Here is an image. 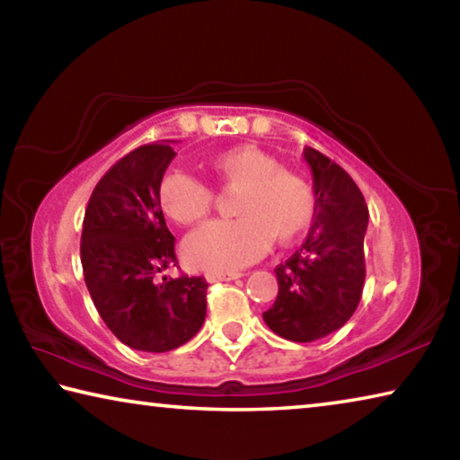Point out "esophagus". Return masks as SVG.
<instances>
[{"label":"esophagus","instance_id":"obj_1","mask_svg":"<svg viewBox=\"0 0 460 460\" xmlns=\"http://www.w3.org/2000/svg\"><path fill=\"white\" fill-rule=\"evenodd\" d=\"M241 278V274L237 271H208L207 279L208 282H229V279H237Z\"/></svg>","mask_w":460,"mask_h":460}]
</instances>
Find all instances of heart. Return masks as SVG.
<instances>
[{"label":"heart","instance_id":"obj_1","mask_svg":"<svg viewBox=\"0 0 460 460\" xmlns=\"http://www.w3.org/2000/svg\"><path fill=\"white\" fill-rule=\"evenodd\" d=\"M211 166L225 190H239L233 207L239 219L213 221L192 231L182 243V258L189 268H245L268 252L271 237L278 243H290L313 221L310 186L261 147H229L215 155ZM158 197L164 213L181 225L202 221L215 205V192L197 176L181 170L162 178Z\"/></svg>","mask_w":460,"mask_h":460}]
</instances>
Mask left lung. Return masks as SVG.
<instances>
[{
    "label": "left lung",
    "mask_w": 460,
    "mask_h": 460,
    "mask_svg": "<svg viewBox=\"0 0 460 460\" xmlns=\"http://www.w3.org/2000/svg\"><path fill=\"white\" fill-rule=\"evenodd\" d=\"M314 215L306 241L276 268L278 298L263 321L282 339L313 342L339 331L359 306L369 211L359 186L337 162L305 147Z\"/></svg>",
    "instance_id": "obj_1"
}]
</instances>
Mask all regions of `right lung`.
Returning a JSON list of instances; mask_svg holds the SVG:
<instances>
[{
	"mask_svg": "<svg viewBox=\"0 0 460 460\" xmlns=\"http://www.w3.org/2000/svg\"><path fill=\"white\" fill-rule=\"evenodd\" d=\"M174 155L166 142L123 155L97 182L83 221L81 263L93 305L123 345L146 353L184 345L207 316L205 278H155L178 263L158 197Z\"/></svg>",
	"mask_w": 460,
	"mask_h": 460,
	"instance_id": "right-lung-1",
	"label": "right lung"
}]
</instances>
